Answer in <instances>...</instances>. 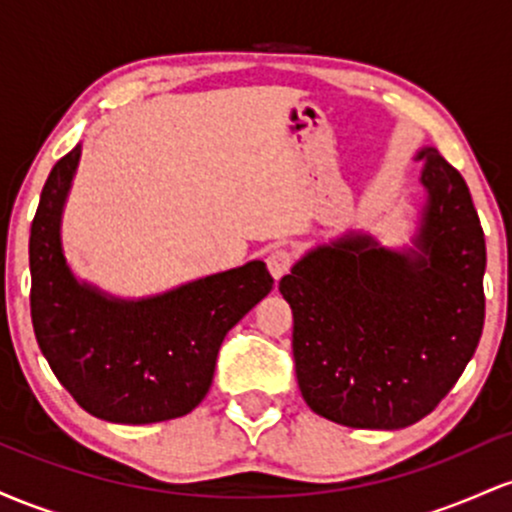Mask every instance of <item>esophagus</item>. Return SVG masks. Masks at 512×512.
<instances>
[{"mask_svg": "<svg viewBox=\"0 0 512 512\" xmlns=\"http://www.w3.org/2000/svg\"><path fill=\"white\" fill-rule=\"evenodd\" d=\"M267 267L274 279H281L293 267V250L289 248H274L267 255Z\"/></svg>", "mask_w": 512, "mask_h": 512, "instance_id": "34e87169", "label": "esophagus"}]
</instances>
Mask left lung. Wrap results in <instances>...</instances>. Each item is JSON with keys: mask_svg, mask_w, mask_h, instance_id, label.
I'll return each instance as SVG.
<instances>
[{"mask_svg": "<svg viewBox=\"0 0 512 512\" xmlns=\"http://www.w3.org/2000/svg\"><path fill=\"white\" fill-rule=\"evenodd\" d=\"M428 192L416 248L368 236L305 255L279 291L293 310V361L315 414L351 428H404L438 407L484 330L486 240L460 170L419 154Z\"/></svg>", "mask_w": 512, "mask_h": 512, "instance_id": "obj_1", "label": "left lung"}]
</instances>
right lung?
<instances>
[{"label": "right lung", "mask_w": 512, "mask_h": 512, "mask_svg": "<svg viewBox=\"0 0 512 512\" xmlns=\"http://www.w3.org/2000/svg\"><path fill=\"white\" fill-rule=\"evenodd\" d=\"M74 146L50 170L31 223V320L52 373L81 409L113 424L187 414L214 378L221 342L272 291L264 262L125 303L76 284L60 245V214L79 163Z\"/></svg>", "instance_id": "right-lung-1"}]
</instances>
